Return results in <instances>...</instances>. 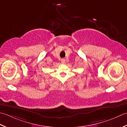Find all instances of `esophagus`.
Wrapping results in <instances>:
<instances>
[{"label":"esophagus","mask_w":127,"mask_h":127,"mask_svg":"<svg viewBox=\"0 0 127 127\" xmlns=\"http://www.w3.org/2000/svg\"><path fill=\"white\" fill-rule=\"evenodd\" d=\"M61 62L62 64H64V63H65V60H64V59H61Z\"/></svg>","instance_id":"esophagus-1"}]
</instances>
